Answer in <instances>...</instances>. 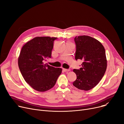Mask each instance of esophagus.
<instances>
[{"mask_svg": "<svg viewBox=\"0 0 124 124\" xmlns=\"http://www.w3.org/2000/svg\"><path fill=\"white\" fill-rule=\"evenodd\" d=\"M63 70L64 71V72H68V71H70V69H63Z\"/></svg>", "mask_w": 124, "mask_h": 124, "instance_id": "34e87169", "label": "esophagus"}]
</instances>
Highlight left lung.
I'll return each instance as SVG.
<instances>
[{"mask_svg":"<svg viewBox=\"0 0 124 124\" xmlns=\"http://www.w3.org/2000/svg\"><path fill=\"white\" fill-rule=\"evenodd\" d=\"M75 60H83L79 69H74L76 79L73 85L78 89L89 90L101 81L107 69L105 48L96 39L87 36L74 38Z\"/></svg>","mask_w":124,"mask_h":124,"instance_id":"8db88e82","label":"left lung"}]
</instances>
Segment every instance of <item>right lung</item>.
Segmentation results:
<instances>
[{
	"mask_svg": "<svg viewBox=\"0 0 124 124\" xmlns=\"http://www.w3.org/2000/svg\"><path fill=\"white\" fill-rule=\"evenodd\" d=\"M57 38L36 37L23 47L18 59L19 69L25 81L38 92L53 87L62 69L51 66L45 61L51 58L54 42Z\"/></svg>",
	"mask_w": 124,
	"mask_h": 124,
	"instance_id": "obj_1",
	"label": "right lung"
}]
</instances>
